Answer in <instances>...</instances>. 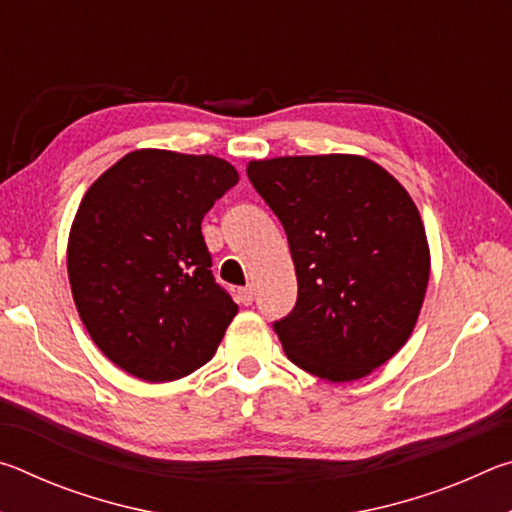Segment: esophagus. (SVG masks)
I'll use <instances>...</instances> for the list:
<instances>
[{
    "mask_svg": "<svg viewBox=\"0 0 512 512\" xmlns=\"http://www.w3.org/2000/svg\"><path fill=\"white\" fill-rule=\"evenodd\" d=\"M237 300L241 302V305H253V300H255V291H253V287L237 289Z\"/></svg>",
    "mask_w": 512,
    "mask_h": 512,
    "instance_id": "1",
    "label": "esophagus"
}]
</instances>
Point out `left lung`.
I'll return each mask as SVG.
<instances>
[{"instance_id": "1", "label": "left lung", "mask_w": 512, "mask_h": 512, "mask_svg": "<svg viewBox=\"0 0 512 512\" xmlns=\"http://www.w3.org/2000/svg\"><path fill=\"white\" fill-rule=\"evenodd\" d=\"M287 232L298 300L273 329L298 368L354 381L409 339L429 282V246L406 189L359 155L248 162Z\"/></svg>"}]
</instances>
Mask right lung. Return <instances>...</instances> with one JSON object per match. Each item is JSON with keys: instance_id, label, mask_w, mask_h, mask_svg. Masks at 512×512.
Returning <instances> with one entry per match:
<instances>
[{"instance_id": "add662e5", "label": "right lung", "mask_w": 512, "mask_h": 512, "mask_svg": "<svg viewBox=\"0 0 512 512\" xmlns=\"http://www.w3.org/2000/svg\"><path fill=\"white\" fill-rule=\"evenodd\" d=\"M239 183L214 155L133 151L83 196L67 273L92 341L128 375L173 381L214 357L235 300L212 275L201 221Z\"/></svg>"}]
</instances>
